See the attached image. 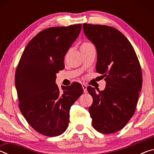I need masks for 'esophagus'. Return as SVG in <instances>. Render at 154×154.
<instances>
[{
    "mask_svg": "<svg viewBox=\"0 0 154 154\" xmlns=\"http://www.w3.org/2000/svg\"><path fill=\"white\" fill-rule=\"evenodd\" d=\"M82 88L83 90V92H84V93H86L87 92V85L85 84V83H82Z\"/></svg>",
    "mask_w": 154,
    "mask_h": 154,
    "instance_id": "1",
    "label": "esophagus"
}]
</instances>
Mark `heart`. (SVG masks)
<instances>
[{"label":"heart","instance_id":"heart-1","mask_svg":"<svg viewBox=\"0 0 154 154\" xmlns=\"http://www.w3.org/2000/svg\"><path fill=\"white\" fill-rule=\"evenodd\" d=\"M90 44H91V43H88V42H84V43H83L82 44V46H81V48H83V47H85V46H87L88 45H90Z\"/></svg>","mask_w":154,"mask_h":154}]
</instances>
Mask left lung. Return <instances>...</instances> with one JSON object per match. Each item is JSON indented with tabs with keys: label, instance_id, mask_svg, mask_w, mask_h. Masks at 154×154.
<instances>
[{
	"label": "left lung",
	"instance_id": "1",
	"mask_svg": "<svg viewBox=\"0 0 154 154\" xmlns=\"http://www.w3.org/2000/svg\"><path fill=\"white\" fill-rule=\"evenodd\" d=\"M83 28L96 48V71L106 81L103 91L87 88L93 98L89 108L92 126L101 133H114L126 126L136 110L141 68L131 43L116 28L89 24H83Z\"/></svg>",
	"mask_w": 154,
	"mask_h": 154
}]
</instances>
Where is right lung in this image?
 <instances>
[{"label": "right lung", "instance_id": "right-lung-1", "mask_svg": "<svg viewBox=\"0 0 154 154\" xmlns=\"http://www.w3.org/2000/svg\"><path fill=\"white\" fill-rule=\"evenodd\" d=\"M82 24L51 27L30 40L21 56L15 83L21 113L30 126L48 137L62 134L69 126L71 106L82 94V85L56 84L65 54L79 36Z\"/></svg>", "mask_w": 154, "mask_h": 154}]
</instances>
